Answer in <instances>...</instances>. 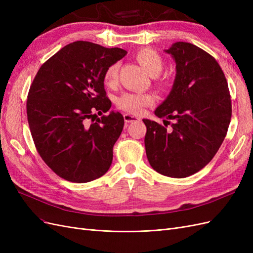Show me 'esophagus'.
Here are the masks:
<instances>
[{"instance_id": "1", "label": "esophagus", "mask_w": 253, "mask_h": 253, "mask_svg": "<svg viewBox=\"0 0 253 253\" xmlns=\"http://www.w3.org/2000/svg\"><path fill=\"white\" fill-rule=\"evenodd\" d=\"M124 118H125V121L127 122V124H131V122H135V121L140 120L138 117H135V116H133V115H129V114H125Z\"/></svg>"}]
</instances>
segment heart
Instances as JSON below:
<instances>
[{"label": "heart", "mask_w": 253, "mask_h": 253, "mask_svg": "<svg viewBox=\"0 0 253 253\" xmlns=\"http://www.w3.org/2000/svg\"><path fill=\"white\" fill-rule=\"evenodd\" d=\"M135 59L145 71L151 75H157L164 66L162 56L153 48L143 47L135 52ZM119 63H113L106 68L103 75V82L106 86L114 87L118 83ZM156 102V98L150 93H126L117 100V106L127 114L140 115L144 108Z\"/></svg>", "instance_id": "heart-1"}]
</instances>
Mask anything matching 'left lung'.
Returning <instances> with one entry per match:
<instances>
[{"instance_id": "obj_1", "label": "left lung", "mask_w": 253, "mask_h": 253, "mask_svg": "<svg viewBox=\"0 0 253 253\" xmlns=\"http://www.w3.org/2000/svg\"><path fill=\"white\" fill-rule=\"evenodd\" d=\"M176 62L170 95L155 111L164 125L143 119L144 145L151 167L174 178L195 174L208 165L223 143L231 120L228 83L217 61L188 42H176L166 50Z\"/></svg>"}]
</instances>
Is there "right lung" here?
I'll return each mask as SVG.
<instances>
[{"instance_id": "obj_1", "label": "right lung", "mask_w": 253, "mask_h": 253, "mask_svg": "<svg viewBox=\"0 0 253 253\" xmlns=\"http://www.w3.org/2000/svg\"><path fill=\"white\" fill-rule=\"evenodd\" d=\"M126 55L86 41L66 45L44 62L30 85L26 111L36 149L61 178L88 182L112 165L113 147L125 125L112 102L103 75Z\"/></svg>"}]
</instances>
